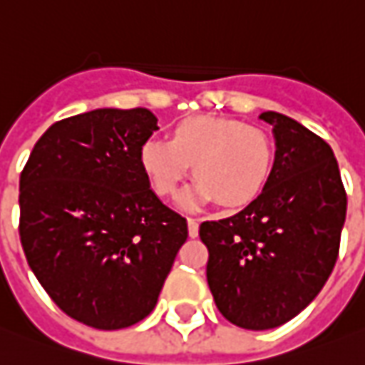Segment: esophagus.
Masks as SVG:
<instances>
[{
	"label": "esophagus",
	"instance_id": "1",
	"mask_svg": "<svg viewBox=\"0 0 365 365\" xmlns=\"http://www.w3.org/2000/svg\"><path fill=\"white\" fill-rule=\"evenodd\" d=\"M188 236H190V238L198 236V220L197 218H188Z\"/></svg>",
	"mask_w": 365,
	"mask_h": 365
}]
</instances>
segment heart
<instances>
[{"instance_id": "b5f03b06", "label": "heart", "mask_w": 365, "mask_h": 365, "mask_svg": "<svg viewBox=\"0 0 365 365\" xmlns=\"http://www.w3.org/2000/svg\"><path fill=\"white\" fill-rule=\"evenodd\" d=\"M140 168L158 197L177 195L195 165L197 185L182 197L187 207L215 200L220 207H245L258 197L270 177L272 137L238 119L198 115L178 123L170 140L147 139Z\"/></svg>"}]
</instances>
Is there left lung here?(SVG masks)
Here are the masks:
<instances>
[{
  "mask_svg": "<svg viewBox=\"0 0 365 365\" xmlns=\"http://www.w3.org/2000/svg\"><path fill=\"white\" fill-rule=\"evenodd\" d=\"M260 119L276 137L264 190L238 215L198 228L216 308L246 330L282 326L318 296L338 260L348 207L330 145L280 113Z\"/></svg>",
  "mask_w": 365,
  "mask_h": 365,
  "instance_id": "8db88e82",
  "label": "left lung"
}]
</instances>
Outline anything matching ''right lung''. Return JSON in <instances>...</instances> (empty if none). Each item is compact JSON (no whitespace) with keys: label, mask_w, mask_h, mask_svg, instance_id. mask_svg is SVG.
I'll return each instance as SVG.
<instances>
[{"label":"right lung","mask_w":365,"mask_h":365,"mask_svg":"<svg viewBox=\"0 0 365 365\" xmlns=\"http://www.w3.org/2000/svg\"><path fill=\"white\" fill-rule=\"evenodd\" d=\"M149 109H95L53 123L19 177V238L53 302L97 330L147 318L188 236L143 168Z\"/></svg>","instance_id":"1"}]
</instances>
